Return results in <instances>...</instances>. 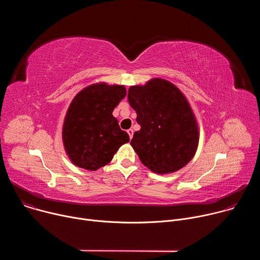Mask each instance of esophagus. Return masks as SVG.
<instances>
[{"mask_svg":"<svg viewBox=\"0 0 260 260\" xmlns=\"http://www.w3.org/2000/svg\"><path fill=\"white\" fill-rule=\"evenodd\" d=\"M127 134H128V136H129V139H132V138H133V135H134V129H133V128L127 129Z\"/></svg>","mask_w":260,"mask_h":260,"instance_id":"esophagus-1","label":"esophagus"}]
</instances>
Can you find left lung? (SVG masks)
<instances>
[{
  "instance_id": "8db88e82",
  "label": "left lung",
  "mask_w": 260,
  "mask_h": 260,
  "mask_svg": "<svg viewBox=\"0 0 260 260\" xmlns=\"http://www.w3.org/2000/svg\"><path fill=\"white\" fill-rule=\"evenodd\" d=\"M140 131L131 145L144 166L156 174L174 173L186 166L199 145V128L186 98L173 83L154 78L128 89Z\"/></svg>"
}]
</instances>
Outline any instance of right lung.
I'll list each match as a JSON object with an SVG mask.
<instances>
[{
	"mask_svg": "<svg viewBox=\"0 0 260 260\" xmlns=\"http://www.w3.org/2000/svg\"><path fill=\"white\" fill-rule=\"evenodd\" d=\"M125 95L123 85L98 83L73 99L62 126V141L74 165L96 171L109 164L118 148L129 141L112 115Z\"/></svg>",
	"mask_w": 260,
	"mask_h": 260,
	"instance_id": "obj_1",
	"label": "right lung"
}]
</instances>
